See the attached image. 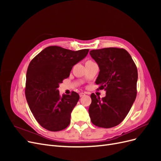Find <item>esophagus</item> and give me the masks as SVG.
I'll use <instances>...</instances> for the list:
<instances>
[{
  "instance_id": "obj_1",
  "label": "esophagus",
  "mask_w": 161,
  "mask_h": 161,
  "mask_svg": "<svg viewBox=\"0 0 161 161\" xmlns=\"http://www.w3.org/2000/svg\"><path fill=\"white\" fill-rule=\"evenodd\" d=\"M85 95V94L84 93V92H80V93L79 94V96H80V97H83Z\"/></svg>"
}]
</instances>
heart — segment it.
Instances as JSON below:
<instances>
[{
    "instance_id": "obj_1",
    "label": "heart",
    "mask_w": 161,
    "mask_h": 161,
    "mask_svg": "<svg viewBox=\"0 0 161 161\" xmlns=\"http://www.w3.org/2000/svg\"><path fill=\"white\" fill-rule=\"evenodd\" d=\"M87 62H92V60H88Z\"/></svg>"
}]
</instances>
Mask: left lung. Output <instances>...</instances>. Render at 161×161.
<instances>
[{"label": "left lung", "instance_id": "8db88e82", "mask_svg": "<svg viewBox=\"0 0 161 161\" xmlns=\"http://www.w3.org/2000/svg\"><path fill=\"white\" fill-rule=\"evenodd\" d=\"M90 55L100 69L95 83L100 85L98 89L106 91V96L102 99L94 93L91 95L89 114L91 122L100 128H113L124 119L136 99L137 67L123 48L93 50Z\"/></svg>", "mask_w": 161, "mask_h": 161}]
</instances>
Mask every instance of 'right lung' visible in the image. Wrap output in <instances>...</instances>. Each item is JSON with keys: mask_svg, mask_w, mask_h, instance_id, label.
Returning a JSON list of instances; mask_svg holds the SVG:
<instances>
[{"mask_svg": "<svg viewBox=\"0 0 161 161\" xmlns=\"http://www.w3.org/2000/svg\"><path fill=\"white\" fill-rule=\"evenodd\" d=\"M89 50L72 51L49 46L34 57L29 64L25 93L34 118L49 131L65 129L79 99L77 92L60 96L57 89L69 76L72 67L87 55Z\"/></svg>", "mask_w": 161, "mask_h": 161, "instance_id": "right-lung-1", "label": "right lung"}]
</instances>
